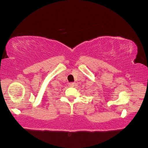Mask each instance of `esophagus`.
Listing matches in <instances>:
<instances>
[{"label":"esophagus","mask_w":148,"mask_h":148,"mask_svg":"<svg viewBox=\"0 0 148 148\" xmlns=\"http://www.w3.org/2000/svg\"><path fill=\"white\" fill-rule=\"evenodd\" d=\"M69 86L71 87H74V83H70L69 84Z\"/></svg>","instance_id":"obj_1"}]
</instances>
